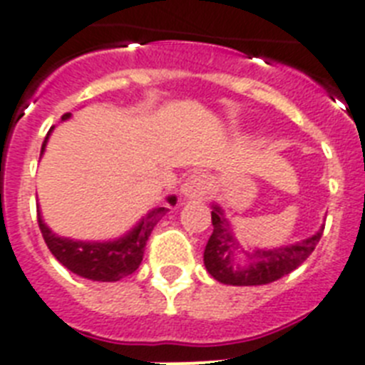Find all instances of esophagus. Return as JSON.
<instances>
[{
  "instance_id": "esophagus-1",
  "label": "esophagus",
  "mask_w": 365,
  "mask_h": 365,
  "mask_svg": "<svg viewBox=\"0 0 365 365\" xmlns=\"http://www.w3.org/2000/svg\"><path fill=\"white\" fill-rule=\"evenodd\" d=\"M180 191L185 199H202L210 191V178L205 174H191L185 178Z\"/></svg>"
}]
</instances>
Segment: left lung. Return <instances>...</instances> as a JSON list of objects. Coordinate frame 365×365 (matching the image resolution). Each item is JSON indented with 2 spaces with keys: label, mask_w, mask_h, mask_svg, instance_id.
Masks as SVG:
<instances>
[{
  "label": "left lung",
  "mask_w": 365,
  "mask_h": 365,
  "mask_svg": "<svg viewBox=\"0 0 365 365\" xmlns=\"http://www.w3.org/2000/svg\"><path fill=\"white\" fill-rule=\"evenodd\" d=\"M212 231L205 248V267L217 282L229 286H261L295 271L314 252L324 225L309 239L265 250H244L235 237L233 225L217 202H212Z\"/></svg>",
  "instance_id": "obj_1"
}]
</instances>
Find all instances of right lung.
<instances>
[{"mask_svg":"<svg viewBox=\"0 0 365 365\" xmlns=\"http://www.w3.org/2000/svg\"><path fill=\"white\" fill-rule=\"evenodd\" d=\"M70 117V113H66L62 121H68ZM53 130L54 126L45 136V142L41 145V157L45 153L48 136ZM176 195L166 197V202L170 206L176 205ZM166 212H168V208L149 210L125 235L110 240H77L70 239V237H60L45 223L39 208H37V222H39V229H41L43 239L47 242L51 254L68 271L76 272L87 280H94V282H117V280L132 274L140 267L149 235Z\"/></svg>","mask_w":365,"mask_h":365,"instance_id":"add662e5","label":"right lung"}]
</instances>
